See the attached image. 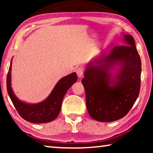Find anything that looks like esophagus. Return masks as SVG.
<instances>
[{
  "instance_id": "1",
  "label": "esophagus",
  "mask_w": 153,
  "mask_h": 153,
  "mask_svg": "<svg viewBox=\"0 0 153 153\" xmlns=\"http://www.w3.org/2000/svg\"><path fill=\"white\" fill-rule=\"evenodd\" d=\"M76 73H77V76H78V77H82L83 75H84V69L83 68V67H79V68L77 69L76 70Z\"/></svg>"
}]
</instances>
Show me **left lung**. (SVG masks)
<instances>
[{
  "instance_id": "8db88e82",
  "label": "left lung",
  "mask_w": 153,
  "mask_h": 153,
  "mask_svg": "<svg viewBox=\"0 0 153 153\" xmlns=\"http://www.w3.org/2000/svg\"><path fill=\"white\" fill-rule=\"evenodd\" d=\"M123 45L105 51L87 65L82 83L90 117L111 122L127 115L140 89L141 60L134 38L123 35ZM117 68V72L111 71Z\"/></svg>"
}]
</instances>
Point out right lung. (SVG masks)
Masks as SVG:
<instances>
[{
  "label": "right lung",
  "mask_w": 153,
  "mask_h": 153,
  "mask_svg": "<svg viewBox=\"0 0 153 153\" xmlns=\"http://www.w3.org/2000/svg\"><path fill=\"white\" fill-rule=\"evenodd\" d=\"M12 59L7 77V89L9 97L18 113L23 119L31 123H44L55 120L60 113L65 94L69 88L77 82L76 73L74 72L59 80L51 94L42 102L36 104H30L20 100L13 91L11 75Z\"/></svg>",
  "instance_id": "1"
}]
</instances>
